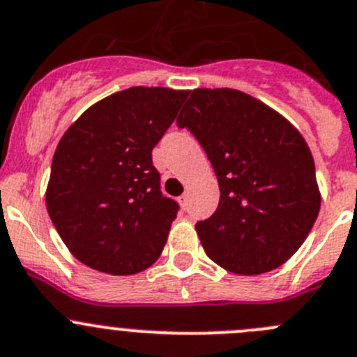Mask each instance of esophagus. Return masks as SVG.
Wrapping results in <instances>:
<instances>
[{
	"mask_svg": "<svg viewBox=\"0 0 357 357\" xmlns=\"http://www.w3.org/2000/svg\"><path fill=\"white\" fill-rule=\"evenodd\" d=\"M179 204H181V208H183V209L188 208V195L183 194L181 197H179Z\"/></svg>",
	"mask_w": 357,
	"mask_h": 357,
	"instance_id": "obj_1",
	"label": "esophagus"
}]
</instances>
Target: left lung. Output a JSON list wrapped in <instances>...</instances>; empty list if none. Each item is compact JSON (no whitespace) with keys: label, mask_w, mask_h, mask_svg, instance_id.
<instances>
[{"label":"left lung","mask_w":357,"mask_h":357,"mask_svg":"<svg viewBox=\"0 0 357 357\" xmlns=\"http://www.w3.org/2000/svg\"><path fill=\"white\" fill-rule=\"evenodd\" d=\"M208 155L220 202L195 224L206 255L238 275L284 264L321 208L315 163L301 133L236 89H194L176 121Z\"/></svg>","instance_id":"1"}]
</instances>
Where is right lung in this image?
<instances>
[{"label": "right lung", "mask_w": 357, "mask_h": 357, "mask_svg": "<svg viewBox=\"0 0 357 357\" xmlns=\"http://www.w3.org/2000/svg\"><path fill=\"white\" fill-rule=\"evenodd\" d=\"M188 91L128 88L73 123L51 165L47 211L72 255L109 275H135L162 254L179 204L162 194L151 151Z\"/></svg>", "instance_id": "obj_1"}]
</instances>
